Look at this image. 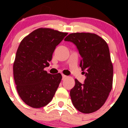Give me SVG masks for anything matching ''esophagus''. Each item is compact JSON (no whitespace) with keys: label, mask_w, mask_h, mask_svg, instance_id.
Segmentation results:
<instances>
[{"label":"esophagus","mask_w":128,"mask_h":128,"mask_svg":"<svg viewBox=\"0 0 128 128\" xmlns=\"http://www.w3.org/2000/svg\"><path fill=\"white\" fill-rule=\"evenodd\" d=\"M67 77H68V76H65V75L62 74V80H64L65 78H66Z\"/></svg>","instance_id":"34e87169"}]
</instances>
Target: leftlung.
I'll use <instances>...</instances> for the list:
<instances>
[{"label":"left lung","mask_w":128,"mask_h":128,"mask_svg":"<svg viewBox=\"0 0 128 128\" xmlns=\"http://www.w3.org/2000/svg\"><path fill=\"white\" fill-rule=\"evenodd\" d=\"M64 40L76 45L82 57L80 67L86 76L83 84L75 79L70 91L72 104L83 113L96 112L105 103L113 87V68L108 44L92 33H71Z\"/></svg>","instance_id":"8db88e82"}]
</instances>
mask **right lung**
Listing matches in <instances>:
<instances>
[{
	"label": "right lung",
	"instance_id": "add662e5",
	"mask_svg": "<svg viewBox=\"0 0 128 128\" xmlns=\"http://www.w3.org/2000/svg\"><path fill=\"white\" fill-rule=\"evenodd\" d=\"M68 34L40 28L22 40L13 70L18 94L27 105L40 108L52 100L62 76L60 73L51 75L44 69L50 66L55 48Z\"/></svg>",
	"mask_w": 128,
	"mask_h": 128
}]
</instances>
